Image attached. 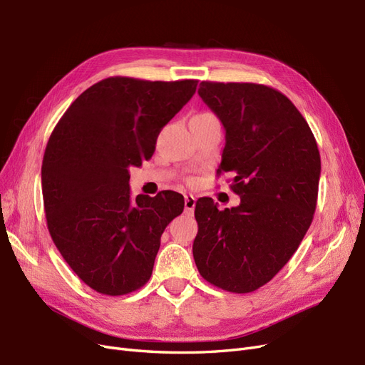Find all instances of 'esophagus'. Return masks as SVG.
<instances>
[{
    "label": "esophagus",
    "instance_id": "34e87169",
    "mask_svg": "<svg viewBox=\"0 0 365 365\" xmlns=\"http://www.w3.org/2000/svg\"><path fill=\"white\" fill-rule=\"evenodd\" d=\"M195 198L194 195H185V213L192 215L195 209Z\"/></svg>",
    "mask_w": 365,
    "mask_h": 365
}]
</instances>
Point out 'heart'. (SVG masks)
I'll list each match as a JSON object with an SVG mask.
<instances>
[{"label":"heart","mask_w":365,"mask_h":365,"mask_svg":"<svg viewBox=\"0 0 365 365\" xmlns=\"http://www.w3.org/2000/svg\"><path fill=\"white\" fill-rule=\"evenodd\" d=\"M201 115H207V113H201Z\"/></svg>","instance_id":"heart-1"}]
</instances>
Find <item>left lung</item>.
Wrapping results in <instances>:
<instances>
[{"mask_svg": "<svg viewBox=\"0 0 365 365\" xmlns=\"http://www.w3.org/2000/svg\"><path fill=\"white\" fill-rule=\"evenodd\" d=\"M200 97L225 128L217 173H234L240 205L195 204L192 253L202 279L235 294L270 282L298 249L318 201L321 156L292 101L258 83H200Z\"/></svg>", "mask_w": 365, "mask_h": 365, "instance_id": "obj_1", "label": "left lung"}]
</instances>
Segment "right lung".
I'll use <instances>...</instances> for the list:
<instances>
[{"mask_svg":"<svg viewBox=\"0 0 365 365\" xmlns=\"http://www.w3.org/2000/svg\"><path fill=\"white\" fill-rule=\"evenodd\" d=\"M198 81L107 77L74 100L43 156L47 230L89 288L118 297L152 276L161 235L183 212V197H130V167L150 160L164 126L192 98Z\"/></svg>","mask_w":365,"mask_h":365,"instance_id":"1","label":"right lung"}]
</instances>
